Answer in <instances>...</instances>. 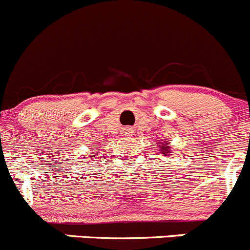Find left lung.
Returning a JSON list of instances; mask_svg holds the SVG:
<instances>
[{
	"mask_svg": "<svg viewBox=\"0 0 250 250\" xmlns=\"http://www.w3.org/2000/svg\"><path fill=\"white\" fill-rule=\"evenodd\" d=\"M168 144V143H167ZM167 144H162V146L160 145V151H161V155H170V150H169V146Z\"/></svg>",
	"mask_w": 250,
	"mask_h": 250,
	"instance_id": "8db88e82",
	"label": "left lung"
}]
</instances>
